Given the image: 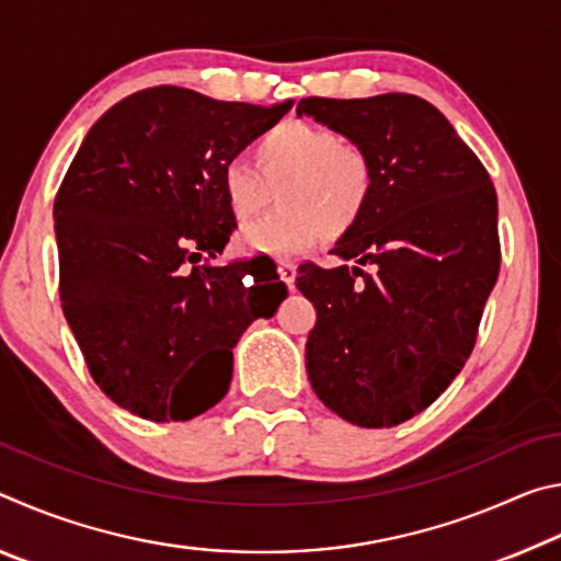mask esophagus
Returning a JSON list of instances; mask_svg holds the SVG:
<instances>
[{
    "label": "esophagus",
    "instance_id": "obj_1",
    "mask_svg": "<svg viewBox=\"0 0 561 561\" xmlns=\"http://www.w3.org/2000/svg\"><path fill=\"white\" fill-rule=\"evenodd\" d=\"M277 274H279V279L287 284L289 289H294V279H297V264L284 260V262L277 264Z\"/></svg>",
    "mask_w": 561,
    "mask_h": 561
}]
</instances>
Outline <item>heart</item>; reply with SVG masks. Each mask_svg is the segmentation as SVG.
<instances>
[{
    "instance_id": "obj_1",
    "label": "heart",
    "mask_w": 561,
    "mask_h": 561,
    "mask_svg": "<svg viewBox=\"0 0 561 561\" xmlns=\"http://www.w3.org/2000/svg\"><path fill=\"white\" fill-rule=\"evenodd\" d=\"M252 165L230 160L220 173L225 205L234 220H250L279 185V210L242 227L234 247L244 254L287 257L331 234H346L374 195V165L360 146L311 123H282L254 144Z\"/></svg>"
}]
</instances>
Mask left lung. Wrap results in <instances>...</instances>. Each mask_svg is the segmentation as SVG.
Instances as JSON below:
<instances>
[{"label": "left lung", "instance_id": "left-lung-1", "mask_svg": "<svg viewBox=\"0 0 561 561\" xmlns=\"http://www.w3.org/2000/svg\"><path fill=\"white\" fill-rule=\"evenodd\" d=\"M297 116L374 165L371 203L331 250L354 264L299 267L297 289L317 307L309 381L344 421L391 428L425 411L474 346L500 272L495 187L450 121L411 93L301 99Z\"/></svg>", "mask_w": 561, "mask_h": 561}]
</instances>
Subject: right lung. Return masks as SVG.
Segmentation results:
<instances>
[{"label":"right lung","mask_w":561,"mask_h":561,"mask_svg":"<svg viewBox=\"0 0 561 561\" xmlns=\"http://www.w3.org/2000/svg\"><path fill=\"white\" fill-rule=\"evenodd\" d=\"M291 108L156 87L93 123L54 203L61 309L93 381L146 421L222 401L232 348L287 297L270 257L227 267L222 168Z\"/></svg>","instance_id":"1"}]
</instances>
